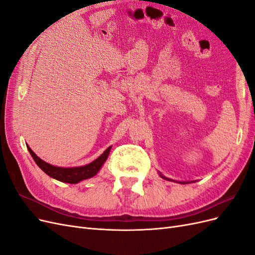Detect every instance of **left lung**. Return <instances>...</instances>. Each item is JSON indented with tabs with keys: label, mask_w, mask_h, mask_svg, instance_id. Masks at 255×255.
Instances as JSON below:
<instances>
[{
	"label": "left lung",
	"mask_w": 255,
	"mask_h": 255,
	"mask_svg": "<svg viewBox=\"0 0 255 255\" xmlns=\"http://www.w3.org/2000/svg\"><path fill=\"white\" fill-rule=\"evenodd\" d=\"M159 175L163 177L164 180H168V181H173V180H171V179H168V177H166V176H164L163 174H161L160 172H159ZM173 182H176V181H173ZM176 183H181V184H187V183H191V182H176Z\"/></svg>",
	"instance_id": "8db88e82"
}]
</instances>
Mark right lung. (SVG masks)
I'll return each instance as SVG.
<instances>
[{
  "instance_id": "add662e5",
  "label": "right lung",
  "mask_w": 255,
  "mask_h": 255,
  "mask_svg": "<svg viewBox=\"0 0 255 255\" xmlns=\"http://www.w3.org/2000/svg\"><path fill=\"white\" fill-rule=\"evenodd\" d=\"M27 150L30 153V155L34 158L35 163L38 165L41 170L47 173L52 179H55L59 182L69 183V184H78L81 181L90 179V177H94L103 166V164L106 161L107 157H109V154L111 152L112 145L109 146L101 155H100L97 159L91 161L90 164L79 166V167H57L53 166L49 163H45L44 160L38 157L36 154L33 152V150L29 148L28 144H26Z\"/></svg>"
}]
</instances>
